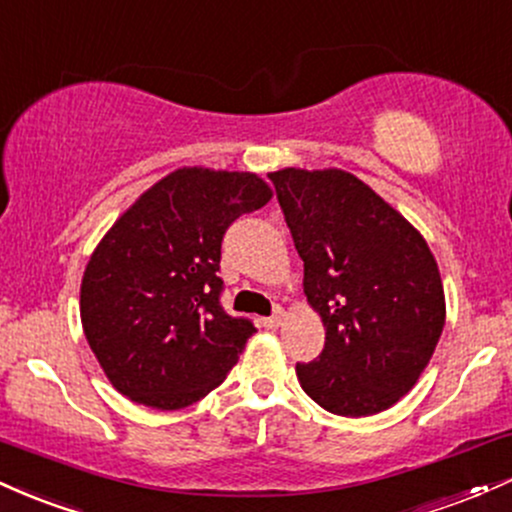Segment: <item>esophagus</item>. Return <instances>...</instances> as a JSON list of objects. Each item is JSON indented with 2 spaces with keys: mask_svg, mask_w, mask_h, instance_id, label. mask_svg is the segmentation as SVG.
Segmentation results:
<instances>
[{
  "mask_svg": "<svg viewBox=\"0 0 512 512\" xmlns=\"http://www.w3.org/2000/svg\"><path fill=\"white\" fill-rule=\"evenodd\" d=\"M284 317H286L284 310H281V308H276L272 317H264V320H262V325L267 327V330H274V327H279L281 322H284Z\"/></svg>",
  "mask_w": 512,
  "mask_h": 512,
  "instance_id": "34e87169",
  "label": "esophagus"
}]
</instances>
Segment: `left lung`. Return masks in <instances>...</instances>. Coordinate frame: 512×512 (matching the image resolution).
Returning a JSON list of instances; mask_svg holds the SVG:
<instances>
[{"label": "left lung", "instance_id": "1", "mask_svg": "<svg viewBox=\"0 0 512 512\" xmlns=\"http://www.w3.org/2000/svg\"><path fill=\"white\" fill-rule=\"evenodd\" d=\"M303 260V291L325 349L296 363L322 409L370 416L397 404L431 361L445 293L431 248L395 207L339 168L269 173Z\"/></svg>", "mask_w": 512, "mask_h": 512}]
</instances>
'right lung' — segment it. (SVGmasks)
<instances>
[{
  "label": "right lung",
  "mask_w": 512,
  "mask_h": 512,
  "mask_svg": "<svg viewBox=\"0 0 512 512\" xmlns=\"http://www.w3.org/2000/svg\"><path fill=\"white\" fill-rule=\"evenodd\" d=\"M272 187L243 170L178 168L151 185L88 257L81 325L103 373L144 407H190L219 387L255 327L223 313L221 240Z\"/></svg>",
  "instance_id": "obj_1"
}]
</instances>
